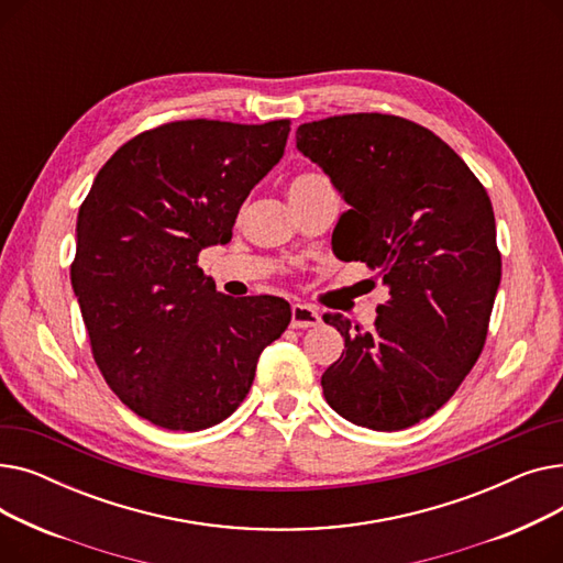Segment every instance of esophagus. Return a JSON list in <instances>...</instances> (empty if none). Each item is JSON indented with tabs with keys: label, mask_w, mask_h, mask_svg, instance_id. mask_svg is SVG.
Masks as SVG:
<instances>
[{
	"label": "esophagus",
	"mask_w": 563,
	"mask_h": 563,
	"mask_svg": "<svg viewBox=\"0 0 563 563\" xmlns=\"http://www.w3.org/2000/svg\"><path fill=\"white\" fill-rule=\"evenodd\" d=\"M289 323H291V329H312L321 323V314L306 303H294Z\"/></svg>",
	"instance_id": "1"
}]
</instances>
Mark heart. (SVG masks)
Returning <instances> with one entry per match:
<instances>
[{
    "mask_svg": "<svg viewBox=\"0 0 563 563\" xmlns=\"http://www.w3.org/2000/svg\"><path fill=\"white\" fill-rule=\"evenodd\" d=\"M323 187H331V183L321 173H310V170L299 173L289 180V198L308 196V194H312L317 189H323Z\"/></svg>",
    "mask_w": 563,
    "mask_h": 563,
    "instance_id": "heart-1",
    "label": "heart"
}]
</instances>
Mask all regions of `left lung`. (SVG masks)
<instances>
[{"instance_id":"1","label":"left lung","mask_w":563,"mask_h":563,"mask_svg":"<svg viewBox=\"0 0 563 563\" xmlns=\"http://www.w3.org/2000/svg\"><path fill=\"white\" fill-rule=\"evenodd\" d=\"M297 147L351 210L333 251L383 276L390 299L369 331L323 314L344 338L323 397L349 422L399 431L431 418L475 367L501 278L490 198L431 130L390 113L303 123Z\"/></svg>"}]
</instances>
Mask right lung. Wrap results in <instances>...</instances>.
Returning <instances> with one entry per match:
<instances>
[{
    "label": "right lung",
    "mask_w": 563,
    "mask_h": 563,
    "mask_svg": "<svg viewBox=\"0 0 563 563\" xmlns=\"http://www.w3.org/2000/svg\"><path fill=\"white\" fill-rule=\"evenodd\" d=\"M289 121H173L123 143L77 217L70 280L107 386L139 418L200 431L236 410L264 346L291 319L278 297L232 299L198 266L225 244L283 157Z\"/></svg>",
    "instance_id": "add662e5"
}]
</instances>
